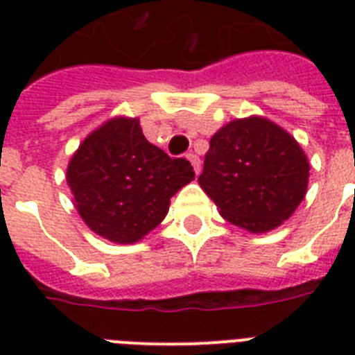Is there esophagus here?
I'll list each match as a JSON object with an SVG mask.
<instances>
[{
	"label": "esophagus",
	"instance_id": "esophagus-1",
	"mask_svg": "<svg viewBox=\"0 0 355 355\" xmlns=\"http://www.w3.org/2000/svg\"><path fill=\"white\" fill-rule=\"evenodd\" d=\"M186 158H188L189 164L193 166V171L199 175V173H200V158H199V156L195 155V153H188V155H186Z\"/></svg>",
	"mask_w": 355,
	"mask_h": 355
}]
</instances>
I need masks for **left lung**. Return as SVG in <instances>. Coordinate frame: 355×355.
Wrapping results in <instances>:
<instances>
[{
	"label": "left lung",
	"mask_w": 355,
	"mask_h": 355,
	"mask_svg": "<svg viewBox=\"0 0 355 355\" xmlns=\"http://www.w3.org/2000/svg\"><path fill=\"white\" fill-rule=\"evenodd\" d=\"M308 156L291 134L261 116L217 130L199 177L228 223L252 234L275 230L308 191Z\"/></svg>",
	"instance_id": "1"
}]
</instances>
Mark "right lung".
<instances>
[{
	"mask_svg": "<svg viewBox=\"0 0 355 355\" xmlns=\"http://www.w3.org/2000/svg\"><path fill=\"white\" fill-rule=\"evenodd\" d=\"M195 178L191 164L169 158L141 132L138 118L116 116L83 139L68 164L73 205L97 236L130 245L156 228L169 200Z\"/></svg>",
	"mask_w": 355,
	"mask_h": 355,
	"instance_id": "right-lung-1",
	"label": "right lung"
}]
</instances>
